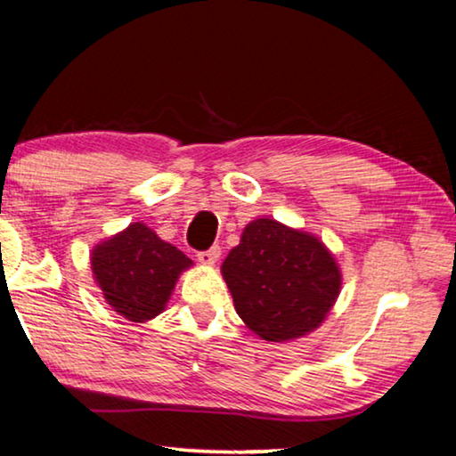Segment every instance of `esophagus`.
<instances>
[{"mask_svg": "<svg viewBox=\"0 0 456 456\" xmlns=\"http://www.w3.org/2000/svg\"><path fill=\"white\" fill-rule=\"evenodd\" d=\"M219 256H221V248H219V245H213L211 249L199 251V254H197L199 262L205 264V265H213V264L216 262V259H219Z\"/></svg>", "mask_w": 456, "mask_h": 456, "instance_id": "1", "label": "esophagus"}]
</instances>
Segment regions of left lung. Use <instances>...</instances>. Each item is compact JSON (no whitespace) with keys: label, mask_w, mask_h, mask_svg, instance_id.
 Returning <instances> with one entry per match:
<instances>
[{"label":"left lung","mask_w":456,"mask_h":456,"mask_svg":"<svg viewBox=\"0 0 456 456\" xmlns=\"http://www.w3.org/2000/svg\"><path fill=\"white\" fill-rule=\"evenodd\" d=\"M221 270L237 314L265 341L314 330L341 288L335 259L319 240L272 219L249 223Z\"/></svg>","instance_id":"obj_1"}]
</instances>
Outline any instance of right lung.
Returning <instances> with one entry per match:
<instances>
[{"label":"right lung","mask_w":456,"mask_h":456,"mask_svg":"<svg viewBox=\"0 0 456 456\" xmlns=\"http://www.w3.org/2000/svg\"><path fill=\"white\" fill-rule=\"evenodd\" d=\"M91 262L107 305L134 322L160 314L178 273L192 264L143 223L97 245Z\"/></svg>","instance_id":"right-lung-1"}]
</instances>
